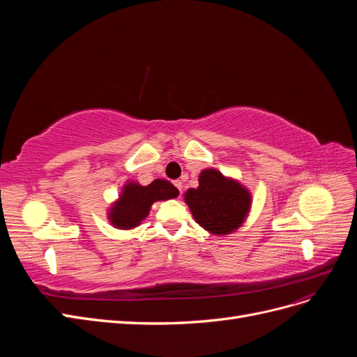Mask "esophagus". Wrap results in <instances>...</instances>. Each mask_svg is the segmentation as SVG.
I'll return each mask as SVG.
<instances>
[{
	"label": "esophagus",
	"instance_id": "1",
	"mask_svg": "<svg viewBox=\"0 0 357 357\" xmlns=\"http://www.w3.org/2000/svg\"><path fill=\"white\" fill-rule=\"evenodd\" d=\"M174 185H176V188L180 190V193H181V190H183V185H181V181H180V180H176V181H174Z\"/></svg>",
	"mask_w": 357,
	"mask_h": 357
}]
</instances>
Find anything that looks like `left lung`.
<instances>
[{"instance_id":"1","label":"left lung","mask_w":357,"mask_h":357,"mask_svg":"<svg viewBox=\"0 0 357 357\" xmlns=\"http://www.w3.org/2000/svg\"><path fill=\"white\" fill-rule=\"evenodd\" d=\"M198 181V188H190L183 195L195 222L218 236L243 226L252 208L250 190L214 168L202 169Z\"/></svg>"}]
</instances>
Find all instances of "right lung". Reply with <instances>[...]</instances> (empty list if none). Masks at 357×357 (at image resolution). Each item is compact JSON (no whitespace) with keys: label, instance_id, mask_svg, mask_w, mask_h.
Returning a JSON list of instances; mask_svg holds the SVG:
<instances>
[{"label":"right lung","instance_id":"right-lung-1","mask_svg":"<svg viewBox=\"0 0 357 357\" xmlns=\"http://www.w3.org/2000/svg\"><path fill=\"white\" fill-rule=\"evenodd\" d=\"M177 197L178 189L165 178H156L147 186L128 180L117 199L107 210V219L116 229H134L147 218L155 202Z\"/></svg>","mask_w":357,"mask_h":357}]
</instances>
